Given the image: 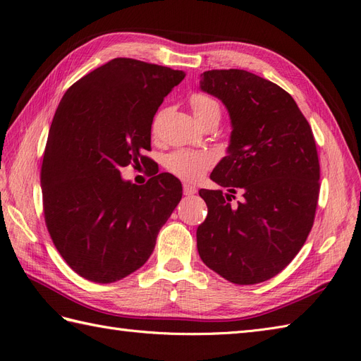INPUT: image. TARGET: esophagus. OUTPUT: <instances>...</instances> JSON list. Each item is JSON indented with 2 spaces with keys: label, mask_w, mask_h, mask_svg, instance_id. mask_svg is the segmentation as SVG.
<instances>
[{
  "label": "esophagus",
  "mask_w": 361,
  "mask_h": 361,
  "mask_svg": "<svg viewBox=\"0 0 361 361\" xmlns=\"http://www.w3.org/2000/svg\"><path fill=\"white\" fill-rule=\"evenodd\" d=\"M197 192V188L194 187V185H191V183H183V194L185 195H192V194H195Z\"/></svg>",
  "instance_id": "esophagus-1"
}]
</instances>
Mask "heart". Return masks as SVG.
Masks as SVG:
<instances>
[{
	"mask_svg": "<svg viewBox=\"0 0 361 361\" xmlns=\"http://www.w3.org/2000/svg\"><path fill=\"white\" fill-rule=\"evenodd\" d=\"M190 106L195 118L203 125L207 118L221 116V106L215 97L204 93H194L190 97ZM215 164L214 154L207 150H195V149H178L171 152L164 159V166L183 180L195 182L209 170Z\"/></svg>",
	"mask_w": 361,
	"mask_h": 361,
	"instance_id": "obj_1",
	"label": "heart"
}]
</instances>
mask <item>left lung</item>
I'll list each match as a JSON object with an SVG mask.
<instances>
[{
  "instance_id": "obj_1",
  "label": "left lung",
  "mask_w": 361,
  "mask_h": 361,
  "mask_svg": "<svg viewBox=\"0 0 361 361\" xmlns=\"http://www.w3.org/2000/svg\"><path fill=\"white\" fill-rule=\"evenodd\" d=\"M203 92L232 120L228 155L200 190L207 216L197 228L202 260L236 285H256L285 269L307 239L319 197V159L307 118L277 84L241 69L206 71ZM243 202L232 205L235 191Z\"/></svg>"
}]
</instances>
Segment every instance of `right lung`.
<instances>
[{"instance_id": "1", "label": "right lung", "mask_w": 361, "mask_h": 361, "mask_svg": "<svg viewBox=\"0 0 361 361\" xmlns=\"http://www.w3.org/2000/svg\"><path fill=\"white\" fill-rule=\"evenodd\" d=\"M182 71L114 59L69 87L54 116L43 155V215L54 245L76 274L113 283L146 264L182 185L170 173L145 185L120 169L147 164L158 106Z\"/></svg>"}]
</instances>
